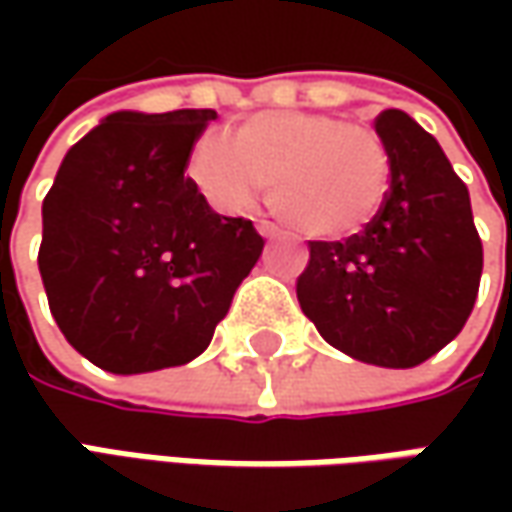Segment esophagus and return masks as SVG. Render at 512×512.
I'll list each match as a JSON object with an SVG mask.
<instances>
[{
	"label": "esophagus",
	"instance_id": "34e87169",
	"mask_svg": "<svg viewBox=\"0 0 512 512\" xmlns=\"http://www.w3.org/2000/svg\"><path fill=\"white\" fill-rule=\"evenodd\" d=\"M256 230H259V233H262L265 239H270V242H273V239H285V233H282L279 227L267 225V222H259V225H256Z\"/></svg>",
	"mask_w": 512,
	"mask_h": 512
}]
</instances>
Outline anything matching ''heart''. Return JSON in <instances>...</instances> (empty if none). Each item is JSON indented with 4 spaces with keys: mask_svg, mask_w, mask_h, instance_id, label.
<instances>
[{
    "mask_svg": "<svg viewBox=\"0 0 512 512\" xmlns=\"http://www.w3.org/2000/svg\"><path fill=\"white\" fill-rule=\"evenodd\" d=\"M199 193L222 213H242L267 185L270 205L299 233L336 239L364 227L382 205L390 153L376 130L333 113L267 110L236 139L205 130L187 159Z\"/></svg>",
    "mask_w": 512,
    "mask_h": 512,
    "instance_id": "b5f03b06",
    "label": "heart"
}]
</instances>
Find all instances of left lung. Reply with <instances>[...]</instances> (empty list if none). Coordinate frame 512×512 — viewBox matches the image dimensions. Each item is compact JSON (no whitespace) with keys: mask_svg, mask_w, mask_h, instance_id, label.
Segmentation results:
<instances>
[{"mask_svg":"<svg viewBox=\"0 0 512 512\" xmlns=\"http://www.w3.org/2000/svg\"><path fill=\"white\" fill-rule=\"evenodd\" d=\"M390 153L379 213L342 242H307L296 279L305 316L327 344L379 367H416L450 344L482 282L470 193L439 142L404 110H382Z\"/></svg>","mask_w":512,"mask_h":512,"instance_id":"obj_1","label":"left lung"}]
</instances>
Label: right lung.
Segmentation results:
<instances>
[{"label":"right lung","instance_id":"1","mask_svg":"<svg viewBox=\"0 0 512 512\" xmlns=\"http://www.w3.org/2000/svg\"><path fill=\"white\" fill-rule=\"evenodd\" d=\"M216 110H119L79 139L42 202L39 273L59 330L110 373L196 359L262 256L210 210L187 159Z\"/></svg>","mask_w":512,"mask_h":512}]
</instances>
